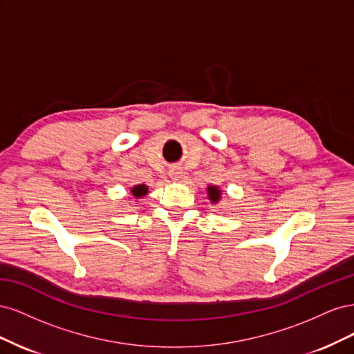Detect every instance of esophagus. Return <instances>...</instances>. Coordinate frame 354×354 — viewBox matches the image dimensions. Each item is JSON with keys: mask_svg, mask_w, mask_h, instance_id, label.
<instances>
[{"mask_svg": "<svg viewBox=\"0 0 354 354\" xmlns=\"http://www.w3.org/2000/svg\"><path fill=\"white\" fill-rule=\"evenodd\" d=\"M169 177L173 180H180L181 177H183V169H181L180 167H174L173 169H169Z\"/></svg>", "mask_w": 354, "mask_h": 354, "instance_id": "34e87169", "label": "esophagus"}]
</instances>
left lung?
I'll return each mask as SVG.
<instances>
[{
	"label": "left lung",
	"mask_w": 354,
	"mask_h": 354,
	"mask_svg": "<svg viewBox=\"0 0 354 354\" xmlns=\"http://www.w3.org/2000/svg\"><path fill=\"white\" fill-rule=\"evenodd\" d=\"M207 192H208V198L212 203H217L221 198V190L217 187V186H208L207 187Z\"/></svg>",
	"instance_id": "obj_1"
}]
</instances>
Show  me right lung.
<instances>
[{
    "label": "right lung",
    "mask_w": 354,
    "mask_h": 354,
    "mask_svg": "<svg viewBox=\"0 0 354 354\" xmlns=\"http://www.w3.org/2000/svg\"><path fill=\"white\" fill-rule=\"evenodd\" d=\"M131 195L134 198H143L145 195H147V186L146 185H137L134 187H131Z\"/></svg>",
    "instance_id": "right-lung-1"
}]
</instances>
